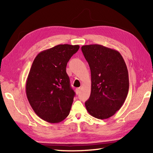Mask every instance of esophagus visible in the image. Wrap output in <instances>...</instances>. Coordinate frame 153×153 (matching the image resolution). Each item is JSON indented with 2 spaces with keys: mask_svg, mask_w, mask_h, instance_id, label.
Returning <instances> with one entry per match:
<instances>
[{
  "mask_svg": "<svg viewBox=\"0 0 153 153\" xmlns=\"http://www.w3.org/2000/svg\"><path fill=\"white\" fill-rule=\"evenodd\" d=\"M80 90H81V88H77L76 89V92L77 94H79V92H80Z\"/></svg>",
  "mask_w": 153,
  "mask_h": 153,
  "instance_id": "34e87169",
  "label": "esophagus"
}]
</instances>
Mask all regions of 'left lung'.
<instances>
[{"label":"left lung","instance_id":"obj_1","mask_svg":"<svg viewBox=\"0 0 153 153\" xmlns=\"http://www.w3.org/2000/svg\"><path fill=\"white\" fill-rule=\"evenodd\" d=\"M82 51L91 76L86 109L96 118H108L121 108L128 95L129 77L125 61L118 51L100 45H83Z\"/></svg>","mask_w":153,"mask_h":153}]
</instances>
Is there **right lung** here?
Returning <instances> with one entry per match:
<instances>
[{"mask_svg": "<svg viewBox=\"0 0 153 153\" xmlns=\"http://www.w3.org/2000/svg\"><path fill=\"white\" fill-rule=\"evenodd\" d=\"M79 45H58L41 51L29 72L25 91L35 114L49 123H58L69 114L75 92L66 73L70 58Z\"/></svg>", "mask_w": 153, "mask_h": 153, "instance_id": "obj_1", "label": "right lung"}]
</instances>
